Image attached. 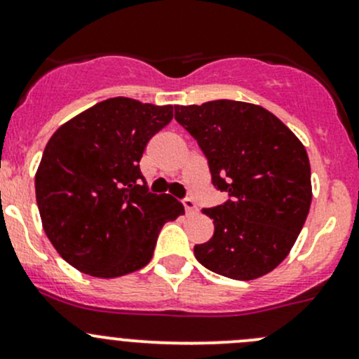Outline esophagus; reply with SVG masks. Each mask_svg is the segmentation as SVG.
Instances as JSON below:
<instances>
[{
  "label": "esophagus",
  "mask_w": 359,
  "mask_h": 359,
  "mask_svg": "<svg viewBox=\"0 0 359 359\" xmlns=\"http://www.w3.org/2000/svg\"><path fill=\"white\" fill-rule=\"evenodd\" d=\"M182 205H184V208H186V213H194V212H198L196 203L191 200V198H186V200H182Z\"/></svg>",
  "instance_id": "34e87169"
}]
</instances>
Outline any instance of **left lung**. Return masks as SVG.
Listing matches in <instances>:
<instances>
[{"instance_id": "8db88e82", "label": "left lung", "mask_w": 359, "mask_h": 359, "mask_svg": "<svg viewBox=\"0 0 359 359\" xmlns=\"http://www.w3.org/2000/svg\"><path fill=\"white\" fill-rule=\"evenodd\" d=\"M198 140L212 182L229 194L215 208L213 236L194 247L201 266L231 280L271 273L290 253L309 213L311 165L295 133L264 107L238 100L175 106Z\"/></svg>"}]
</instances>
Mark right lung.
<instances>
[{
  "label": "right lung",
  "instance_id": "right-lung-1",
  "mask_svg": "<svg viewBox=\"0 0 359 359\" xmlns=\"http://www.w3.org/2000/svg\"><path fill=\"white\" fill-rule=\"evenodd\" d=\"M173 106L114 97L64 123L43 151L34 177L43 229L81 273L118 278L153 259L165 222L182 203L147 191L139 161Z\"/></svg>",
  "mask_w": 359,
  "mask_h": 359
}]
</instances>
